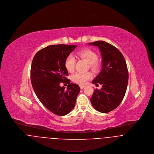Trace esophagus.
<instances>
[{
	"mask_svg": "<svg viewBox=\"0 0 154 154\" xmlns=\"http://www.w3.org/2000/svg\"><path fill=\"white\" fill-rule=\"evenodd\" d=\"M85 87V86L84 85H80V88L81 89H83Z\"/></svg>",
	"mask_w": 154,
	"mask_h": 154,
	"instance_id": "1",
	"label": "esophagus"
}]
</instances>
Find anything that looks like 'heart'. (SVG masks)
<instances>
[{"instance_id":"1","label":"heart","mask_w":154,"mask_h":154,"mask_svg":"<svg viewBox=\"0 0 154 154\" xmlns=\"http://www.w3.org/2000/svg\"><path fill=\"white\" fill-rule=\"evenodd\" d=\"M77 55L81 59L88 62L90 68L93 71H97L100 67V63L97 60V54L90 49H85L79 52ZM76 60L74 56L68 55L65 61V67L67 71L70 73H72L75 68ZM92 74L91 72H77L72 77L73 82L79 85H84L88 81L92 78Z\"/></svg>"}]
</instances>
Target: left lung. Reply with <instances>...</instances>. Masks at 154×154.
<instances>
[{"instance_id": "obj_1", "label": "left lung", "mask_w": 154, "mask_h": 154, "mask_svg": "<svg viewBox=\"0 0 154 154\" xmlns=\"http://www.w3.org/2000/svg\"><path fill=\"white\" fill-rule=\"evenodd\" d=\"M89 44L98 47L102 59L101 71L92 82L102 87L94 90L91 101L96 110L107 113L120 104L126 92L128 80L127 64L121 52L112 45L104 41Z\"/></svg>"}]
</instances>
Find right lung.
<instances>
[{
  "label": "right lung",
  "instance_id": "add662e5",
  "mask_svg": "<svg viewBox=\"0 0 154 154\" xmlns=\"http://www.w3.org/2000/svg\"><path fill=\"white\" fill-rule=\"evenodd\" d=\"M77 46L54 45L37 52L31 66V85L41 103L53 114L65 116L74 108L80 91L79 85L70 83L65 61ZM69 83L66 90L60 82Z\"/></svg>",
  "mask_w": 154,
  "mask_h": 154
}]
</instances>
